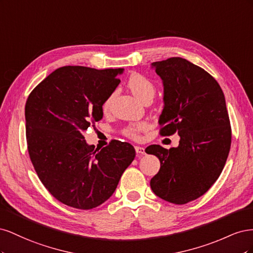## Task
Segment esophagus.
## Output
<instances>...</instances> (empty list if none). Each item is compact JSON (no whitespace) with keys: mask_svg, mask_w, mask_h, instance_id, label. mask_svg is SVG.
I'll use <instances>...</instances> for the list:
<instances>
[{"mask_svg":"<svg viewBox=\"0 0 253 253\" xmlns=\"http://www.w3.org/2000/svg\"><path fill=\"white\" fill-rule=\"evenodd\" d=\"M135 151H136V153H138V154H144V153H145L144 148L143 147H139V145H136Z\"/></svg>","mask_w":253,"mask_h":253,"instance_id":"34e87169","label":"esophagus"}]
</instances>
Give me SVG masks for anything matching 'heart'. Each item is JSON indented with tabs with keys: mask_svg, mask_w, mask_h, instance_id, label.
I'll use <instances>...</instances> for the list:
<instances>
[{
	"mask_svg": "<svg viewBox=\"0 0 253 253\" xmlns=\"http://www.w3.org/2000/svg\"><path fill=\"white\" fill-rule=\"evenodd\" d=\"M127 86L131 89L132 93L141 101H143L144 99L147 98H153V96L155 94L154 84L141 74H133L129 76V78L127 80ZM112 100L113 95L106 98L104 102L102 103V111L104 114L110 113ZM147 127V122H135V124H131L122 128V134L131 139H138L140 137V133L144 131Z\"/></svg>",
	"mask_w": 253,
	"mask_h": 253,
	"instance_id": "1",
	"label": "heart"
}]
</instances>
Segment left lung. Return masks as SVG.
Instances as JSON below:
<instances>
[{"mask_svg":"<svg viewBox=\"0 0 253 253\" xmlns=\"http://www.w3.org/2000/svg\"><path fill=\"white\" fill-rule=\"evenodd\" d=\"M163 79L165 108L159 134L180 136L170 150L152 144L160 169L150 181L158 197L185 205L204 195L223 171L231 147V126L219 84L202 67L179 57L152 63Z\"/></svg>","mask_w":253,"mask_h":253,"instance_id":"obj_1","label":"left lung"}]
</instances>
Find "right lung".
<instances>
[{"mask_svg":"<svg viewBox=\"0 0 253 253\" xmlns=\"http://www.w3.org/2000/svg\"><path fill=\"white\" fill-rule=\"evenodd\" d=\"M121 73L122 68L63 66L27 98L30 160L44 187L66 206L89 210L103 204L135 158L128 142L114 139L99 151L83 135L102 119V103L118 86Z\"/></svg>","mask_w":253,"mask_h":253,"instance_id":"add662e5","label":"right lung"}]
</instances>
